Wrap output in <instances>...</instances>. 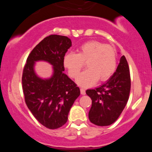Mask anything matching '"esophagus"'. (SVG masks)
Instances as JSON below:
<instances>
[{
    "instance_id": "1",
    "label": "esophagus",
    "mask_w": 152,
    "mask_h": 152,
    "mask_svg": "<svg viewBox=\"0 0 152 152\" xmlns=\"http://www.w3.org/2000/svg\"><path fill=\"white\" fill-rule=\"evenodd\" d=\"M80 91H81V94L82 95H85V94H86V91H85V89H83V88H81Z\"/></svg>"
}]
</instances>
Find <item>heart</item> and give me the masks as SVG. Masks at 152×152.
Masks as SVG:
<instances>
[{"label":"heart","mask_w":152,"mask_h":152,"mask_svg":"<svg viewBox=\"0 0 152 152\" xmlns=\"http://www.w3.org/2000/svg\"><path fill=\"white\" fill-rule=\"evenodd\" d=\"M116 52L112 46L96 41L83 43L77 53H67L64 57V67L69 76L76 78L86 64L87 69L76 79L80 86L87 88L100 81H105L114 74L116 68Z\"/></svg>","instance_id":"b5f03b06"}]
</instances>
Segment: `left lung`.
Returning a JSON list of instances; mask_svg holds the SVG:
<instances>
[{
    "mask_svg": "<svg viewBox=\"0 0 152 152\" xmlns=\"http://www.w3.org/2000/svg\"><path fill=\"white\" fill-rule=\"evenodd\" d=\"M130 88L129 68L125 56H122L116 72L105 83L95 89L86 90L92 100L88 112L90 121L101 126L112 124L126 105Z\"/></svg>",
    "mask_w": 152,
    "mask_h": 152,
    "instance_id": "obj_1",
    "label": "left lung"
}]
</instances>
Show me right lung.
<instances>
[{
  "instance_id": "1",
  "label": "right lung",
  "mask_w": 152,
  "mask_h": 152,
  "mask_svg": "<svg viewBox=\"0 0 152 152\" xmlns=\"http://www.w3.org/2000/svg\"><path fill=\"white\" fill-rule=\"evenodd\" d=\"M71 45V39L66 36H47L29 54L23 71L26 105L39 123L50 129L65 124L71 106L80 95L77 85L64 73L63 60ZM38 60L53 66L54 73L50 79L42 80L35 74L34 62Z\"/></svg>"
}]
</instances>
